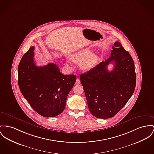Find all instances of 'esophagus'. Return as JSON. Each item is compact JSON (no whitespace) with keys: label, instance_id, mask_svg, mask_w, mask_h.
I'll return each instance as SVG.
<instances>
[{"label":"esophagus","instance_id":"34e87169","mask_svg":"<svg viewBox=\"0 0 154 154\" xmlns=\"http://www.w3.org/2000/svg\"><path fill=\"white\" fill-rule=\"evenodd\" d=\"M81 83V81H80V80L79 79H76V82H75V84L76 85H79Z\"/></svg>","mask_w":154,"mask_h":154}]
</instances>
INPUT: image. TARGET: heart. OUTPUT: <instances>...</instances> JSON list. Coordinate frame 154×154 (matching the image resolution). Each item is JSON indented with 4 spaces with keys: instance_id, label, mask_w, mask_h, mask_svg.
Here are the masks:
<instances>
[{
    "instance_id": "b5f03b06",
    "label": "heart",
    "mask_w": 154,
    "mask_h": 154,
    "mask_svg": "<svg viewBox=\"0 0 154 154\" xmlns=\"http://www.w3.org/2000/svg\"><path fill=\"white\" fill-rule=\"evenodd\" d=\"M91 50L85 48L75 52L72 55V60L76 62H80L79 67L82 70L90 71L93 69L99 62V57L95 53H91ZM69 63V61H68Z\"/></svg>"
}]
</instances>
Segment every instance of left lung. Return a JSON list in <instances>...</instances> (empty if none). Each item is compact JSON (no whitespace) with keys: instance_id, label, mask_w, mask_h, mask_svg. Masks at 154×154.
<instances>
[{"instance_id":"left-lung-1","label":"left lung","mask_w":154,"mask_h":154,"mask_svg":"<svg viewBox=\"0 0 154 154\" xmlns=\"http://www.w3.org/2000/svg\"><path fill=\"white\" fill-rule=\"evenodd\" d=\"M111 56L93 69L80 75L88 108L94 117L109 119L118 113L133 95L136 83L133 60L119 41ZM113 63L112 72L107 65Z\"/></svg>"}]
</instances>
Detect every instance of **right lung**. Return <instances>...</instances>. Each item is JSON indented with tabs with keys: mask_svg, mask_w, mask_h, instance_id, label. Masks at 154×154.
I'll list each match as a JSON object with an SVG mask.
<instances>
[{
	"mask_svg": "<svg viewBox=\"0 0 154 154\" xmlns=\"http://www.w3.org/2000/svg\"><path fill=\"white\" fill-rule=\"evenodd\" d=\"M34 50V47H30L21 59L18 66L19 86L34 111L45 117H54L64 110L76 76L63 75L53 63L37 66Z\"/></svg>",
	"mask_w": 154,
	"mask_h": 154,
	"instance_id": "obj_1",
	"label": "right lung"
}]
</instances>
